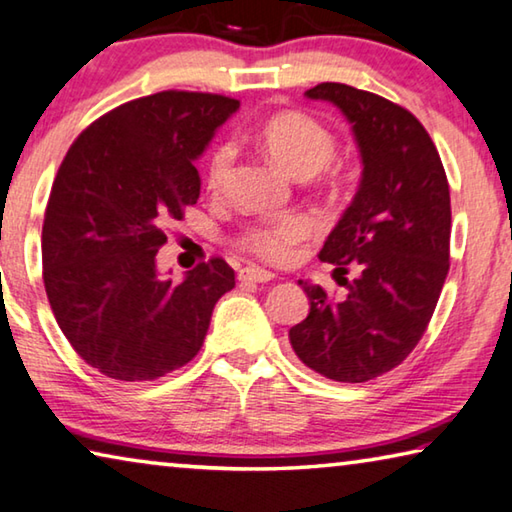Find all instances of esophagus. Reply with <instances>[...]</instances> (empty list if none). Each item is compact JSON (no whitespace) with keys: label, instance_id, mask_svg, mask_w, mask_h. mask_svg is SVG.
<instances>
[{"label":"esophagus","instance_id":"34e87169","mask_svg":"<svg viewBox=\"0 0 512 512\" xmlns=\"http://www.w3.org/2000/svg\"><path fill=\"white\" fill-rule=\"evenodd\" d=\"M272 279H274L272 272L261 270V267H256V265L242 267V270L238 272V281L240 283H267V281H272Z\"/></svg>","mask_w":512,"mask_h":512}]
</instances>
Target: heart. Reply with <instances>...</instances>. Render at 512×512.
<instances>
[{
  "label": "heart",
  "mask_w": 512,
  "mask_h": 512,
  "mask_svg": "<svg viewBox=\"0 0 512 512\" xmlns=\"http://www.w3.org/2000/svg\"><path fill=\"white\" fill-rule=\"evenodd\" d=\"M265 154L295 179H311L331 165L338 152L333 133L311 115L286 111L276 113L258 131ZM236 163V147L222 142L208 158L206 186L213 195L224 192ZM311 233V222L301 215L254 222L236 236V247L265 263H286L301 240Z\"/></svg>",
  "instance_id": "1"
}]
</instances>
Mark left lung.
Here are the masks:
<instances>
[{"label":"left lung","instance_id":"1","mask_svg":"<svg viewBox=\"0 0 512 512\" xmlns=\"http://www.w3.org/2000/svg\"><path fill=\"white\" fill-rule=\"evenodd\" d=\"M306 97L345 113L363 179L320 251L347 295L299 281L311 313L290 329V345L326 379L365 383L404 363L431 322L449 272V183L431 136L404 106L331 81Z\"/></svg>","mask_w":512,"mask_h":512}]
</instances>
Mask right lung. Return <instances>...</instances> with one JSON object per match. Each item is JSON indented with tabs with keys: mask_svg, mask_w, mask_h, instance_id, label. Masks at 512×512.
<instances>
[{
	"mask_svg": "<svg viewBox=\"0 0 512 512\" xmlns=\"http://www.w3.org/2000/svg\"><path fill=\"white\" fill-rule=\"evenodd\" d=\"M238 99L163 90L104 113L67 149L43 224V281L72 349L108 379L154 381L199 354L236 286L213 256L163 281L165 224L197 204L195 158Z\"/></svg>",
	"mask_w": 512,
	"mask_h": 512,
	"instance_id": "obj_1",
	"label": "right lung"
}]
</instances>
